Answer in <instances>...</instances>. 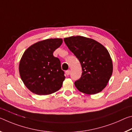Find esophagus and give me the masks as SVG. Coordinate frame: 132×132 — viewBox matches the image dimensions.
Here are the masks:
<instances>
[{"label": "esophagus", "instance_id": "34e87169", "mask_svg": "<svg viewBox=\"0 0 132 132\" xmlns=\"http://www.w3.org/2000/svg\"><path fill=\"white\" fill-rule=\"evenodd\" d=\"M70 73H71L70 70H67V71H65V74H66L67 75H69L70 74Z\"/></svg>", "mask_w": 132, "mask_h": 132}]
</instances>
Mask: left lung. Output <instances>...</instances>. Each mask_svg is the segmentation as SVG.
Here are the masks:
<instances>
[{
    "instance_id": "8db88e82",
    "label": "left lung",
    "mask_w": 132,
    "mask_h": 132,
    "mask_svg": "<svg viewBox=\"0 0 132 132\" xmlns=\"http://www.w3.org/2000/svg\"><path fill=\"white\" fill-rule=\"evenodd\" d=\"M64 41L82 67L81 77L74 83L76 88L88 95L102 91L113 72L112 61L107 49L96 41L83 36H71Z\"/></svg>"
}]
</instances>
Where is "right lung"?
Returning a JSON list of instances; mask_svg holds the SVG:
<instances>
[{
  "mask_svg": "<svg viewBox=\"0 0 132 132\" xmlns=\"http://www.w3.org/2000/svg\"><path fill=\"white\" fill-rule=\"evenodd\" d=\"M62 43V38H49L31 45L24 53L19 73L24 84L34 94L49 95L61 88L65 77L53 52Z\"/></svg>",
  "mask_w": 132,
  "mask_h": 132,
  "instance_id": "obj_1",
  "label": "right lung"
}]
</instances>
